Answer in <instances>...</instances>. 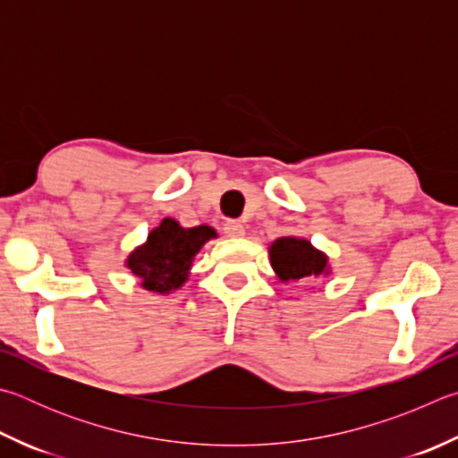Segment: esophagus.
Returning a JSON list of instances; mask_svg holds the SVG:
<instances>
[{
    "label": "esophagus",
    "mask_w": 458,
    "mask_h": 458,
    "mask_svg": "<svg viewBox=\"0 0 458 458\" xmlns=\"http://www.w3.org/2000/svg\"><path fill=\"white\" fill-rule=\"evenodd\" d=\"M224 234L230 238H240V236H244V226L238 220H228L226 224H224Z\"/></svg>",
    "instance_id": "34e87169"
}]
</instances>
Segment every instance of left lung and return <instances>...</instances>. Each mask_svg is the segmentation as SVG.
Returning a JSON list of instances; mask_svg holds the SVG:
<instances>
[{
  "instance_id": "left-lung-1",
  "label": "left lung",
  "mask_w": 458,
  "mask_h": 458,
  "mask_svg": "<svg viewBox=\"0 0 458 458\" xmlns=\"http://www.w3.org/2000/svg\"><path fill=\"white\" fill-rule=\"evenodd\" d=\"M328 258L301 238H278L270 246V264L282 282L316 278L328 274Z\"/></svg>"
}]
</instances>
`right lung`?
<instances>
[{
    "mask_svg": "<svg viewBox=\"0 0 458 458\" xmlns=\"http://www.w3.org/2000/svg\"><path fill=\"white\" fill-rule=\"evenodd\" d=\"M210 238H216L212 228H182L176 220L165 218L149 232L148 242L130 254L128 268L146 290L168 294L184 284L194 256Z\"/></svg>",
    "mask_w": 458,
    "mask_h": 458,
    "instance_id": "right-lung-1",
    "label": "right lung"
}]
</instances>
